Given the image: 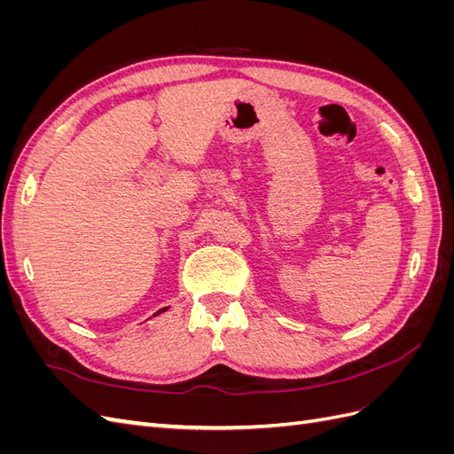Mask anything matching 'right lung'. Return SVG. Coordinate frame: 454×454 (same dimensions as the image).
I'll return each instance as SVG.
<instances>
[{"label":"right lung","instance_id":"1","mask_svg":"<svg viewBox=\"0 0 454 454\" xmlns=\"http://www.w3.org/2000/svg\"><path fill=\"white\" fill-rule=\"evenodd\" d=\"M167 309H168V307H167ZM167 309H160V310H159V312H157V314H160V312H164V310H167Z\"/></svg>","mask_w":454,"mask_h":454}]
</instances>
